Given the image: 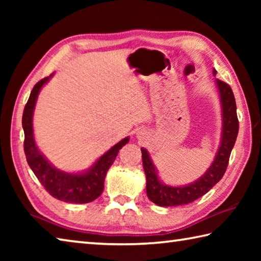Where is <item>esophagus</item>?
Instances as JSON below:
<instances>
[{
  "instance_id": "obj_1",
  "label": "esophagus",
  "mask_w": 261,
  "mask_h": 261,
  "mask_svg": "<svg viewBox=\"0 0 261 261\" xmlns=\"http://www.w3.org/2000/svg\"><path fill=\"white\" fill-rule=\"evenodd\" d=\"M144 136V132H143V130H140V131H138V134H137V137H139V138H141V137Z\"/></svg>"
}]
</instances>
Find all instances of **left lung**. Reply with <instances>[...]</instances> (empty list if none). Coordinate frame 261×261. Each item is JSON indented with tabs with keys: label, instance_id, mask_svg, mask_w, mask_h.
<instances>
[{
	"label": "left lung",
	"instance_id": "left-lung-1",
	"mask_svg": "<svg viewBox=\"0 0 261 261\" xmlns=\"http://www.w3.org/2000/svg\"><path fill=\"white\" fill-rule=\"evenodd\" d=\"M213 74L216 70L213 69ZM219 90V96L222 110V130L218 152L214 161L201 177L183 187H171L161 182L158 170L153 165L146 148H141L143 167L146 175V193L149 200L163 207L179 206L190 204L204 196L219 180L223 177L228 167L231 149L235 145L238 135V118L236 112V101L230 86L219 79L215 81Z\"/></svg>",
	"mask_w": 261,
	"mask_h": 261
}]
</instances>
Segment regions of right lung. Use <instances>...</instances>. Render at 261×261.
Listing matches in <instances>:
<instances>
[{
	"instance_id": "1",
	"label": "right lung",
	"mask_w": 261,
	"mask_h": 261,
	"mask_svg": "<svg viewBox=\"0 0 261 261\" xmlns=\"http://www.w3.org/2000/svg\"><path fill=\"white\" fill-rule=\"evenodd\" d=\"M51 76L53 73L49 77L43 78L35 84L24 108L21 124H23L25 135L24 151L26 160L34 175L50 196L65 202L87 204L95 200L102 193L107 171L114 163L120 149L129 143L130 138L125 137L124 139L118 141L103 155H101L87 170H84L82 173H67L53 166L46 156L39 151L33 135V113L39 92L45 84L49 82Z\"/></svg>"
}]
</instances>
